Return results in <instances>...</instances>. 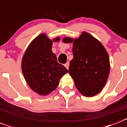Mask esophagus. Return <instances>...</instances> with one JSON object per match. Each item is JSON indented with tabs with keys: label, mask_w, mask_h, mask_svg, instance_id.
I'll list each match as a JSON object with an SVG mask.
<instances>
[{
	"label": "esophagus",
	"mask_w": 127,
	"mask_h": 127,
	"mask_svg": "<svg viewBox=\"0 0 127 127\" xmlns=\"http://www.w3.org/2000/svg\"><path fill=\"white\" fill-rule=\"evenodd\" d=\"M64 66L65 67H66V68H67V69H69V62H67L64 65Z\"/></svg>",
	"instance_id": "1"
}]
</instances>
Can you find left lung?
Wrapping results in <instances>:
<instances>
[{
    "instance_id": "8db88e82",
    "label": "left lung",
    "mask_w": 127,
    "mask_h": 127,
    "mask_svg": "<svg viewBox=\"0 0 127 127\" xmlns=\"http://www.w3.org/2000/svg\"><path fill=\"white\" fill-rule=\"evenodd\" d=\"M65 43L73 42V59L69 72L77 89L85 97H93L105 86L110 70L109 58L103 45L87 32L74 40L63 39Z\"/></svg>"
}]
</instances>
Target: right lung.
I'll return each instance as SVG.
<instances>
[{
    "mask_svg": "<svg viewBox=\"0 0 127 127\" xmlns=\"http://www.w3.org/2000/svg\"><path fill=\"white\" fill-rule=\"evenodd\" d=\"M57 37L54 41H58ZM53 42L44 33L39 35L26 50L22 59V69L28 85L40 95L52 92L59 80L68 70L57 61L51 51Z\"/></svg>",
    "mask_w": 127,
    "mask_h": 127,
    "instance_id": "1",
    "label": "right lung"
}]
</instances>
